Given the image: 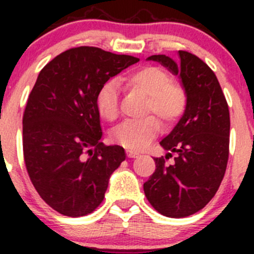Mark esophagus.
Listing matches in <instances>:
<instances>
[{
  "label": "esophagus",
  "instance_id": "obj_1",
  "mask_svg": "<svg viewBox=\"0 0 254 254\" xmlns=\"http://www.w3.org/2000/svg\"><path fill=\"white\" fill-rule=\"evenodd\" d=\"M127 156L129 158H135V157H139V153L131 150H127Z\"/></svg>",
  "mask_w": 254,
  "mask_h": 254
}]
</instances>
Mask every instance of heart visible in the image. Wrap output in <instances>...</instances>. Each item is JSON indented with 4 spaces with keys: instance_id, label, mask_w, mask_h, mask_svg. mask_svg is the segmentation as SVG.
Listing matches in <instances>:
<instances>
[{
    "instance_id": "1",
    "label": "heart",
    "mask_w": 254,
    "mask_h": 254,
    "mask_svg": "<svg viewBox=\"0 0 254 254\" xmlns=\"http://www.w3.org/2000/svg\"><path fill=\"white\" fill-rule=\"evenodd\" d=\"M127 86L147 96L145 113H155L166 125L175 123L186 109V91L181 84L171 81L170 75L156 66H146L127 77ZM96 107L103 119L115 120L119 114V87L109 79L99 87L96 94ZM161 125L153 115L141 120H127L112 132L113 141L127 150L145 148L160 132Z\"/></svg>"
}]
</instances>
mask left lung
I'll use <instances>...</instances> for the list:
<instances>
[{"instance_id": "left-lung-1", "label": "left lung", "mask_w": 254, "mask_h": 254, "mask_svg": "<svg viewBox=\"0 0 254 254\" xmlns=\"http://www.w3.org/2000/svg\"><path fill=\"white\" fill-rule=\"evenodd\" d=\"M179 60L152 55L181 78L187 104L172 131L161 141L175 153V162L155 158L156 170L143 183L150 204L167 217H186L203 209L214 198L229 160L230 113L216 76L203 60L188 51H178Z\"/></svg>"}]
</instances>
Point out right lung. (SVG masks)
<instances>
[{"label": "right lung", "instance_id": "right-lung-1", "mask_svg": "<svg viewBox=\"0 0 254 254\" xmlns=\"http://www.w3.org/2000/svg\"><path fill=\"white\" fill-rule=\"evenodd\" d=\"M139 60L79 47L61 53L39 72L23 115L24 162L43 200L65 216L93 211L127 157L122 146L101 142L96 94Z\"/></svg>", "mask_w": 254, "mask_h": 254}]
</instances>
